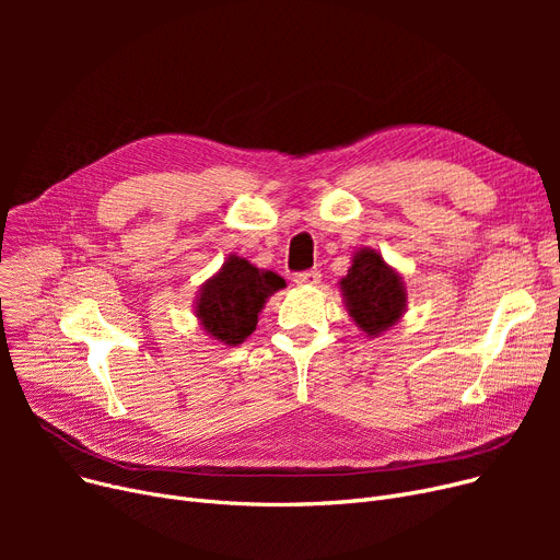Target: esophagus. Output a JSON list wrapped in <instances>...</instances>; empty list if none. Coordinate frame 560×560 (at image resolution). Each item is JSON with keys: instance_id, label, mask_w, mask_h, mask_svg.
Here are the masks:
<instances>
[{"instance_id": "esophagus-1", "label": "esophagus", "mask_w": 560, "mask_h": 560, "mask_svg": "<svg viewBox=\"0 0 560 560\" xmlns=\"http://www.w3.org/2000/svg\"><path fill=\"white\" fill-rule=\"evenodd\" d=\"M319 272L317 270H304V272H298L295 277H292V281H295L298 285H315L319 283Z\"/></svg>"}]
</instances>
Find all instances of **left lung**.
I'll use <instances>...</instances> for the list:
<instances>
[{
    "label": "left lung",
    "mask_w": 560,
    "mask_h": 560,
    "mask_svg": "<svg viewBox=\"0 0 560 560\" xmlns=\"http://www.w3.org/2000/svg\"><path fill=\"white\" fill-rule=\"evenodd\" d=\"M338 285L351 319L370 338L395 327L406 313V285L376 249L354 252L351 268Z\"/></svg>",
    "instance_id": "1"
}]
</instances>
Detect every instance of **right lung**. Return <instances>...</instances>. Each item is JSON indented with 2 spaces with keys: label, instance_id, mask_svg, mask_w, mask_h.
Wrapping results in <instances>:
<instances>
[{
  "label": "right lung",
  "instance_id": "add662e5",
  "mask_svg": "<svg viewBox=\"0 0 560 560\" xmlns=\"http://www.w3.org/2000/svg\"><path fill=\"white\" fill-rule=\"evenodd\" d=\"M285 281L270 270H258L247 258L229 254L222 268L197 292L195 315L213 340L235 347L245 342L262 311Z\"/></svg>",
  "mask_w": 560,
  "mask_h": 560
}]
</instances>
